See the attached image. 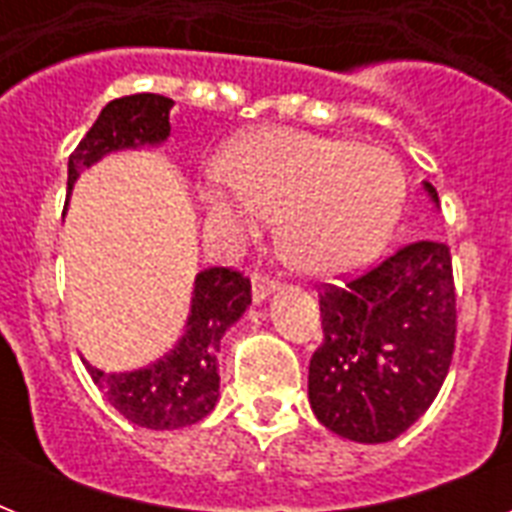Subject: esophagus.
I'll return each instance as SVG.
<instances>
[{
  "mask_svg": "<svg viewBox=\"0 0 512 512\" xmlns=\"http://www.w3.org/2000/svg\"><path fill=\"white\" fill-rule=\"evenodd\" d=\"M276 287H279V281L273 276H268L265 271H252V297H255V303L265 300Z\"/></svg>",
  "mask_w": 512,
  "mask_h": 512,
  "instance_id": "esophagus-1",
  "label": "esophagus"
}]
</instances>
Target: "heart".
<instances>
[{
    "label": "heart",
    "instance_id": "heart-1",
    "mask_svg": "<svg viewBox=\"0 0 512 512\" xmlns=\"http://www.w3.org/2000/svg\"><path fill=\"white\" fill-rule=\"evenodd\" d=\"M239 207L215 204L233 233L279 220V249L308 276H340L372 260L406 199L404 170L385 148L308 132L268 130L241 140L217 164Z\"/></svg>",
    "mask_w": 512,
    "mask_h": 512
}]
</instances>
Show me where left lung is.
I'll use <instances>...</instances> for the list:
<instances>
[{
  "mask_svg": "<svg viewBox=\"0 0 512 512\" xmlns=\"http://www.w3.org/2000/svg\"><path fill=\"white\" fill-rule=\"evenodd\" d=\"M433 201L436 188L425 183ZM321 342L308 369L313 414L332 433L382 444L420 420L457 337L452 252L412 241L342 284H321Z\"/></svg>",
  "mask_w": 512,
  "mask_h": 512,
  "instance_id": "left-lung-1",
  "label": "left lung"
}]
</instances>
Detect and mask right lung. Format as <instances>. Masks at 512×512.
<instances>
[{"label":"right lung","instance_id":"add662e5","mask_svg":"<svg viewBox=\"0 0 512 512\" xmlns=\"http://www.w3.org/2000/svg\"><path fill=\"white\" fill-rule=\"evenodd\" d=\"M175 100L138 92L111 100L98 122L68 156V191L84 167L119 148L162 143L170 135V108ZM252 303V284L236 268H207L196 276L191 316L185 335L172 353L135 372L103 374L87 366L92 382L106 393L108 404L127 420L151 430L185 428L207 417L217 404V350L225 329Z\"/></svg>","mask_w":512,"mask_h":512}]
</instances>
